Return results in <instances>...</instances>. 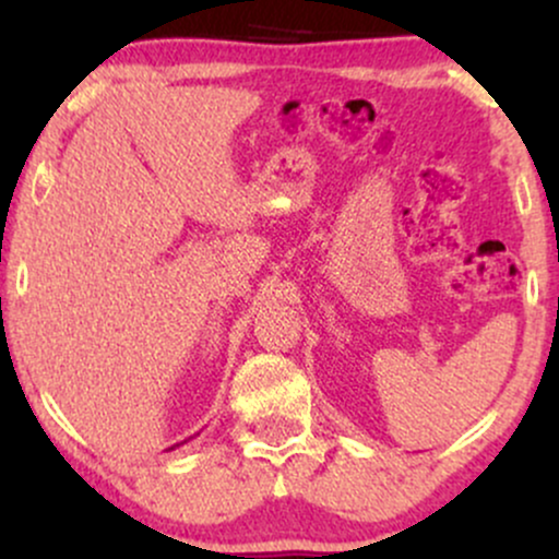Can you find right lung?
Wrapping results in <instances>:
<instances>
[{
    "label": "right lung",
    "mask_w": 559,
    "mask_h": 559,
    "mask_svg": "<svg viewBox=\"0 0 559 559\" xmlns=\"http://www.w3.org/2000/svg\"><path fill=\"white\" fill-rule=\"evenodd\" d=\"M181 444H183V441H181ZM181 444H173V447H170V449H176V447H181Z\"/></svg>",
    "instance_id": "1"
}]
</instances>
